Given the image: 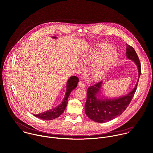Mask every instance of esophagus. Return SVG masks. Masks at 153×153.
<instances>
[{"label": "esophagus", "instance_id": "esophagus-1", "mask_svg": "<svg viewBox=\"0 0 153 153\" xmlns=\"http://www.w3.org/2000/svg\"><path fill=\"white\" fill-rule=\"evenodd\" d=\"M78 85L80 88H85V84L82 81H79V82L78 83Z\"/></svg>", "mask_w": 153, "mask_h": 153}]
</instances>
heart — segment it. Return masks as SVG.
Here are the masks:
<instances>
[{
    "mask_svg": "<svg viewBox=\"0 0 153 153\" xmlns=\"http://www.w3.org/2000/svg\"><path fill=\"white\" fill-rule=\"evenodd\" d=\"M113 48L112 44H101L82 55L83 62L85 64H91L88 74L94 80L102 79L116 64L118 55Z\"/></svg>",
    "mask_w": 153,
    "mask_h": 153,
    "instance_id": "1",
    "label": "heart"
}]
</instances>
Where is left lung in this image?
<instances>
[{
	"label": "left lung",
	"mask_w": 153,
	"mask_h": 153,
	"mask_svg": "<svg viewBox=\"0 0 153 153\" xmlns=\"http://www.w3.org/2000/svg\"><path fill=\"white\" fill-rule=\"evenodd\" d=\"M126 45L127 58L134 61L136 64L139 79L141 73L139 59L134 49L127 44ZM102 83L103 81L99 82L88 88L85 106V114L88 118L96 123H100L111 121L124 112L131 102L138 84V82H137L134 89L125 96L117 98L100 99L97 96L98 94H100Z\"/></svg>",
	"instance_id": "obj_1"
}]
</instances>
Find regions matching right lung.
Returning <instances> with one entry per match:
<instances>
[{"label": "right lung", "mask_w": 153, "mask_h": 153, "mask_svg": "<svg viewBox=\"0 0 153 153\" xmlns=\"http://www.w3.org/2000/svg\"><path fill=\"white\" fill-rule=\"evenodd\" d=\"M53 38H56V36H53ZM79 82V78L76 76H71L70 77L67 83V90L65 95V97L62 101V103L52 109L45 111L42 113L33 115L37 118H39L44 120H52L59 117L64 111L68 103V98L70 95L71 92L75 89Z\"/></svg>", "instance_id": "add662e5"}]
</instances>
